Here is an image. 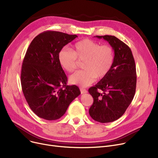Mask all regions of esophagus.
Returning a JSON list of instances; mask_svg holds the SVG:
<instances>
[{"label":"esophagus","instance_id":"esophagus-1","mask_svg":"<svg viewBox=\"0 0 158 158\" xmlns=\"http://www.w3.org/2000/svg\"><path fill=\"white\" fill-rule=\"evenodd\" d=\"M80 91H81V94H86V93L88 92L87 90L86 89H84V88H80Z\"/></svg>","mask_w":158,"mask_h":158}]
</instances>
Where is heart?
Wrapping results in <instances>:
<instances>
[{
  "label": "heart",
  "instance_id": "heart-1",
  "mask_svg": "<svg viewBox=\"0 0 158 158\" xmlns=\"http://www.w3.org/2000/svg\"><path fill=\"white\" fill-rule=\"evenodd\" d=\"M61 67L67 72L76 68L77 60L83 61L84 70L76 72L69 77L72 85L88 86L92 84L97 77L102 79L110 72L113 65L114 53L109 45H101L95 41L85 39L77 41L72 49L63 48L57 55Z\"/></svg>",
  "mask_w": 158,
  "mask_h": 158
}]
</instances>
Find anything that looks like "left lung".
Wrapping results in <instances>:
<instances>
[{
	"instance_id": "obj_1",
	"label": "left lung",
	"mask_w": 158,
	"mask_h": 158,
	"mask_svg": "<svg viewBox=\"0 0 158 158\" xmlns=\"http://www.w3.org/2000/svg\"><path fill=\"white\" fill-rule=\"evenodd\" d=\"M113 47V65L109 73L91 87L88 92L94 98L89 110L90 117L101 123L117 120L126 112L134 98L136 86V66L131 48L114 36H96ZM98 90L102 91L99 93Z\"/></svg>"
}]
</instances>
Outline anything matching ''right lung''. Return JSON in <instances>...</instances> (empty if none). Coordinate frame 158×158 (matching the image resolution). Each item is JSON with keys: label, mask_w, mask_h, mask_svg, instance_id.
<instances>
[{"label": "right lung", "mask_w": 158, "mask_h": 158, "mask_svg": "<svg viewBox=\"0 0 158 158\" xmlns=\"http://www.w3.org/2000/svg\"><path fill=\"white\" fill-rule=\"evenodd\" d=\"M77 36L45 31L36 36L24 57L21 71L23 95L38 117L47 120L59 119L81 92L66 85L67 77L58 61L64 46Z\"/></svg>", "instance_id": "1"}]
</instances>
